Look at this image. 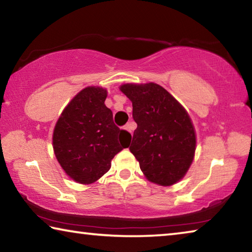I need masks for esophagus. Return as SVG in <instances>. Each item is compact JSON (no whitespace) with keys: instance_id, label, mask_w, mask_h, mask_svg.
<instances>
[{"instance_id":"34e87169","label":"esophagus","mask_w":252,"mask_h":252,"mask_svg":"<svg viewBox=\"0 0 252 252\" xmlns=\"http://www.w3.org/2000/svg\"><path fill=\"white\" fill-rule=\"evenodd\" d=\"M125 130H126L127 132H130V133H132V130H133V127H132V126L130 125V123H127V125L125 126Z\"/></svg>"}]
</instances>
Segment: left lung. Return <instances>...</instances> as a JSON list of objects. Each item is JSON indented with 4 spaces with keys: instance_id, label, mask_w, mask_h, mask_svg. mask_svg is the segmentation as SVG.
Returning <instances> with one entry per match:
<instances>
[{
    "instance_id": "left-lung-1",
    "label": "left lung",
    "mask_w": 252,
    "mask_h": 252,
    "mask_svg": "<svg viewBox=\"0 0 252 252\" xmlns=\"http://www.w3.org/2000/svg\"><path fill=\"white\" fill-rule=\"evenodd\" d=\"M136 122L130 151L149 181L172 186L186 176L195 152V131L186 109L162 88L149 82L126 83Z\"/></svg>"
}]
</instances>
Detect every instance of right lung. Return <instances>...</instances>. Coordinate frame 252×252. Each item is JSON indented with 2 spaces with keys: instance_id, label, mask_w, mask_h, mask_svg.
<instances>
[{
  "instance_id": "right-lung-1",
  "label": "right lung",
  "mask_w": 252,
  "mask_h": 252,
  "mask_svg": "<svg viewBox=\"0 0 252 252\" xmlns=\"http://www.w3.org/2000/svg\"><path fill=\"white\" fill-rule=\"evenodd\" d=\"M106 89L81 90L54 126L52 142L60 165L72 180L91 185L111 168L117 153L129 147L131 134L114 125L112 111L104 101Z\"/></svg>"
}]
</instances>
